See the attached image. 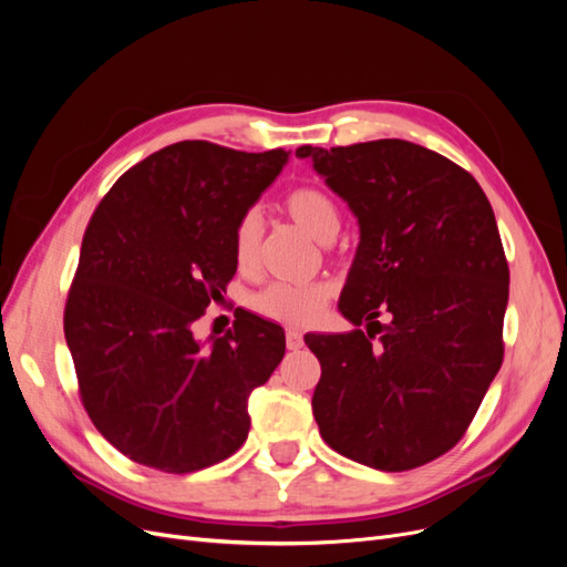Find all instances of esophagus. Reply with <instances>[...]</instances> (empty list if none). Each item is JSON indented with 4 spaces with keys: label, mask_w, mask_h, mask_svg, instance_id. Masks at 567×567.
I'll list each match as a JSON object with an SVG mask.
<instances>
[{
    "label": "esophagus",
    "mask_w": 567,
    "mask_h": 567,
    "mask_svg": "<svg viewBox=\"0 0 567 567\" xmlns=\"http://www.w3.org/2000/svg\"><path fill=\"white\" fill-rule=\"evenodd\" d=\"M286 348L288 350H300L302 348V333L288 329L286 331Z\"/></svg>",
    "instance_id": "obj_1"
}]
</instances>
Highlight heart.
<instances>
[{
	"label": "heart",
	"instance_id": "b5f03b06",
	"mask_svg": "<svg viewBox=\"0 0 567 567\" xmlns=\"http://www.w3.org/2000/svg\"><path fill=\"white\" fill-rule=\"evenodd\" d=\"M286 213L319 244H331L340 231L338 205L321 188H296L286 198ZM260 238L262 219L255 210H248L234 229V260L238 269H250L257 262ZM329 298L331 290L323 284H271L252 298V307L269 319L305 326L321 315Z\"/></svg>",
	"mask_w": 567,
	"mask_h": 567
}]
</instances>
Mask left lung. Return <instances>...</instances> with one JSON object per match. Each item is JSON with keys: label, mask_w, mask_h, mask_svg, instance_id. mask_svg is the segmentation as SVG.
Instances as JSON below:
<instances>
[{"label": "left lung", "mask_w": 567, "mask_h": 567, "mask_svg": "<svg viewBox=\"0 0 567 567\" xmlns=\"http://www.w3.org/2000/svg\"><path fill=\"white\" fill-rule=\"evenodd\" d=\"M296 156L359 225L338 302L354 329L305 336L321 364L319 433L369 468H419L463 437L504 359L508 265L492 205L466 169L404 140Z\"/></svg>", "instance_id": "8db88e82"}]
</instances>
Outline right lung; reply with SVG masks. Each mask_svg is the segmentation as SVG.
I'll return each instance as SVG.
<instances>
[{
  "mask_svg": "<svg viewBox=\"0 0 567 567\" xmlns=\"http://www.w3.org/2000/svg\"><path fill=\"white\" fill-rule=\"evenodd\" d=\"M288 153L165 146L90 219L65 342L96 431L142 466L194 473L248 437V398L284 359V329L241 312L229 333L200 342L192 326L234 279V229Z\"/></svg>",
  "mask_w": 567,
  "mask_h": 567,
  "instance_id": "obj_1",
  "label": "right lung"
}]
</instances>
